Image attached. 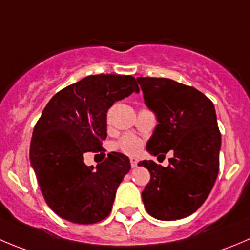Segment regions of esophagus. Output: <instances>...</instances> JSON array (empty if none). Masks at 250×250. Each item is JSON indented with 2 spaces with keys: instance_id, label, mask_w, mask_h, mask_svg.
<instances>
[{
  "instance_id": "1",
  "label": "esophagus",
  "mask_w": 250,
  "mask_h": 250,
  "mask_svg": "<svg viewBox=\"0 0 250 250\" xmlns=\"http://www.w3.org/2000/svg\"><path fill=\"white\" fill-rule=\"evenodd\" d=\"M130 163H131V167L132 168H136L137 167V163H139V159L135 158V157H131V158H130Z\"/></svg>"
}]
</instances>
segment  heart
Wrapping results in <instances>:
<instances>
[{"instance_id": "b5f03b06", "label": "heart", "mask_w": 250, "mask_h": 250, "mask_svg": "<svg viewBox=\"0 0 250 250\" xmlns=\"http://www.w3.org/2000/svg\"><path fill=\"white\" fill-rule=\"evenodd\" d=\"M118 147L121 151L125 152V153L135 154L141 149L142 142L141 140L137 139V137L131 136V135H126V136H124L123 139L119 141Z\"/></svg>"}]
</instances>
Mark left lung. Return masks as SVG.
Listing matches in <instances>:
<instances>
[{"instance_id":"obj_1","label":"left lung","mask_w":250,"mask_h":250,"mask_svg":"<svg viewBox=\"0 0 250 250\" xmlns=\"http://www.w3.org/2000/svg\"><path fill=\"white\" fill-rule=\"evenodd\" d=\"M137 82L158 121L147 152L173 151L168 167L153 161L139 163L151 174L142 191L145 208L157 220L188 217L205 203L218 174L221 134L215 106L194 87L169 78L137 77Z\"/></svg>"}]
</instances>
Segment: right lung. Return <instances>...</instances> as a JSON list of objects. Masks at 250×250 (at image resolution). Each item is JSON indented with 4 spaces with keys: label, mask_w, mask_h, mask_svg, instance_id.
I'll return each instance as SVG.
<instances>
[{
    "label": "right lung",
    "mask_w": 250,
    "mask_h": 250,
    "mask_svg": "<svg viewBox=\"0 0 250 250\" xmlns=\"http://www.w3.org/2000/svg\"><path fill=\"white\" fill-rule=\"evenodd\" d=\"M134 92L140 89L132 76H88L58 92L42 110L30 141V166L45 201L60 217L89 225L110 213L131 168L129 157L111 152L94 168L84 165L83 154H102L108 109Z\"/></svg>",
    "instance_id": "1"
}]
</instances>
